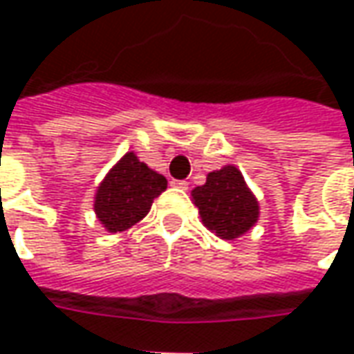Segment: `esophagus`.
<instances>
[{
	"mask_svg": "<svg viewBox=\"0 0 354 354\" xmlns=\"http://www.w3.org/2000/svg\"><path fill=\"white\" fill-rule=\"evenodd\" d=\"M172 185H174V187H180V189H187V182H185V180H172Z\"/></svg>",
	"mask_w": 354,
	"mask_h": 354,
	"instance_id": "1",
	"label": "esophagus"
}]
</instances>
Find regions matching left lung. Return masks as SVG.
I'll list each match as a JSON object with an SVG mask.
<instances>
[{
  "mask_svg": "<svg viewBox=\"0 0 354 354\" xmlns=\"http://www.w3.org/2000/svg\"><path fill=\"white\" fill-rule=\"evenodd\" d=\"M192 195L203 224L222 239L245 234L259 218V203L232 165L209 172L205 185L195 187Z\"/></svg>",
  "mask_w": 354,
  "mask_h": 354,
  "instance_id": "1",
  "label": "left lung"
}]
</instances>
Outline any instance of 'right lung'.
Wrapping results in <instances>:
<instances>
[{
	"mask_svg": "<svg viewBox=\"0 0 354 354\" xmlns=\"http://www.w3.org/2000/svg\"><path fill=\"white\" fill-rule=\"evenodd\" d=\"M165 189L167 178L140 162L134 153H126L97 187L93 209L109 232H124L149 212L153 199Z\"/></svg>",
	"mask_w": 354,
	"mask_h": 354,
	"instance_id": "obj_1",
	"label": "right lung"
}]
</instances>
